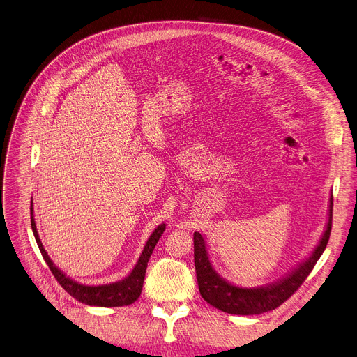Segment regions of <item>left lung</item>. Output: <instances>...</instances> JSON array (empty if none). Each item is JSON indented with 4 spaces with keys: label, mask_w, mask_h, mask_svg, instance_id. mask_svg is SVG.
Segmentation results:
<instances>
[{
    "label": "left lung",
    "mask_w": 357,
    "mask_h": 357,
    "mask_svg": "<svg viewBox=\"0 0 357 357\" xmlns=\"http://www.w3.org/2000/svg\"><path fill=\"white\" fill-rule=\"evenodd\" d=\"M332 216L333 195L331 197L326 231L307 261L282 280L256 289L239 287L222 279L209 262L202 235L195 232L193 234V257H195V271L201 296L213 307L231 314H261L279 307L302 286L321 253L325 252L332 231Z\"/></svg>",
    "instance_id": "1"
}]
</instances>
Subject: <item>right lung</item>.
Returning <instances> with one entry per match:
<instances>
[{
    "instance_id": "add662e5",
    "label": "right lung",
    "mask_w": 357,
    "mask_h": 357,
    "mask_svg": "<svg viewBox=\"0 0 357 357\" xmlns=\"http://www.w3.org/2000/svg\"><path fill=\"white\" fill-rule=\"evenodd\" d=\"M34 211H32V202H31V228L32 232H34L37 245L41 250V255L44 257V261L47 262L50 271L52 272V275L55 276V279L58 280V283L66 289L68 294L77 299L81 303L89 305V306H102V307H116V306H128L134 303L142 291V284H144V279H145V272H146V266H148V261L152 255V250L155 248V245L158 243L159 238L162 236L165 231V223L159 225L158 228L153 231V234L151 235V238L148 239L142 255L139 256V261L135 265L134 271L131 272L128 278H125L123 280L115 282V283H109V284H102V286H85L81 283L74 282L73 279L67 278L63 275L50 259L48 253L45 252L41 239L38 236L37 232V226H36V220L34 216H32Z\"/></svg>"
}]
</instances>
